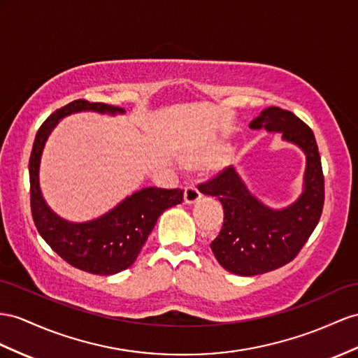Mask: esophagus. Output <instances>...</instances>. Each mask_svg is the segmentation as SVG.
<instances>
[{"mask_svg":"<svg viewBox=\"0 0 358 358\" xmlns=\"http://www.w3.org/2000/svg\"><path fill=\"white\" fill-rule=\"evenodd\" d=\"M201 192L196 186H187L185 190V203L186 204H195L201 199Z\"/></svg>","mask_w":358,"mask_h":358,"instance_id":"34e87169","label":"esophagus"}]
</instances>
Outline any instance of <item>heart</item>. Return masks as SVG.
Listing matches in <instances>:
<instances>
[{
    "instance_id": "b5f03b06",
    "label": "heart",
    "mask_w": 358,
    "mask_h": 358,
    "mask_svg": "<svg viewBox=\"0 0 358 358\" xmlns=\"http://www.w3.org/2000/svg\"><path fill=\"white\" fill-rule=\"evenodd\" d=\"M228 150L227 143H215L208 146H198L194 150H187L182 154V163L186 166H206V164L217 160Z\"/></svg>"
}]
</instances>
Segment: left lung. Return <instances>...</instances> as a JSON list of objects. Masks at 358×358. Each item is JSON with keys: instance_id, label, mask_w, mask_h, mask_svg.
I'll return each instance as SVG.
<instances>
[{"instance_id": "8db88e82", "label": "left lung", "mask_w": 358, "mask_h": 358, "mask_svg": "<svg viewBox=\"0 0 358 358\" xmlns=\"http://www.w3.org/2000/svg\"><path fill=\"white\" fill-rule=\"evenodd\" d=\"M250 128L281 133L282 141L296 145L306 154V172L301 195L282 208L255 198L233 166L199 185L201 194L216 196L224 207V225L210 248L224 269L242 277L278 269L295 259L324 208V173L313 131L280 107L264 108Z\"/></svg>"}]
</instances>
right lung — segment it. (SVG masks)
<instances>
[{"mask_svg": "<svg viewBox=\"0 0 358 358\" xmlns=\"http://www.w3.org/2000/svg\"><path fill=\"white\" fill-rule=\"evenodd\" d=\"M80 112L115 116L124 115L125 110L104 103L76 99L56 110L41 125L29 163L31 215L43 241L63 260L89 273L113 275L131 266L159 216L166 208L181 204L185 190L145 187L122 199L106 215L86 222H71L54 213L41 190L42 152L60 119Z\"/></svg>", "mask_w": 358, "mask_h": 358, "instance_id": "obj_1", "label": "right lung"}]
</instances>
